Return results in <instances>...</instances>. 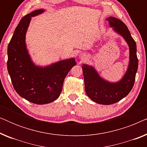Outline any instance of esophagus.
Here are the masks:
<instances>
[{"instance_id":"obj_1","label":"esophagus","mask_w":147,"mask_h":147,"mask_svg":"<svg viewBox=\"0 0 147 147\" xmlns=\"http://www.w3.org/2000/svg\"><path fill=\"white\" fill-rule=\"evenodd\" d=\"M82 59H83V57H82Z\"/></svg>"}]
</instances>
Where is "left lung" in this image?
I'll return each instance as SVG.
<instances>
[{
    "label": "left lung",
    "instance_id": "obj_1",
    "mask_svg": "<svg viewBox=\"0 0 147 147\" xmlns=\"http://www.w3.org/2000/svg\"><path fill=\"white\" fill-rule=\"evenodd\" d=\"M110 27L114 28L127 42L130 49V62L127 71L123 78L117 83H110L102 79L94 68L83 65L85 90L88 97L96 103L109 105L116 103L129 94L133 88L138 69L136 42L132 37L128 27L122 21L114 17H108Z\"/></svg>",
    "mask_w": 147,
    "mask_h": 147
}]
</instances>
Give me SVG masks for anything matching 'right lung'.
I'll list each match as a JSON object with an SVG mask.
<instances>
[{
    "label": "right lung",
    "mask_w": 147,
    "mask_h": 147,
    "mask_svg": "<svg viewBox=\"0 0 147 147\" xmlns=\"http://www.w3.org/2000/svg\"><path fill=\"white\" fill-rule=\"evenodd\" d=\"M43 12V9L37 10L22 18L7 50V69L15 91L22 98L37 104L50 103L59 97L65 76L76 64L74 58L45 67L33 63L26 49L25 34L31 18Z\"/></svg>",
    "instance_id": "obj_1"
}]
</instances>
